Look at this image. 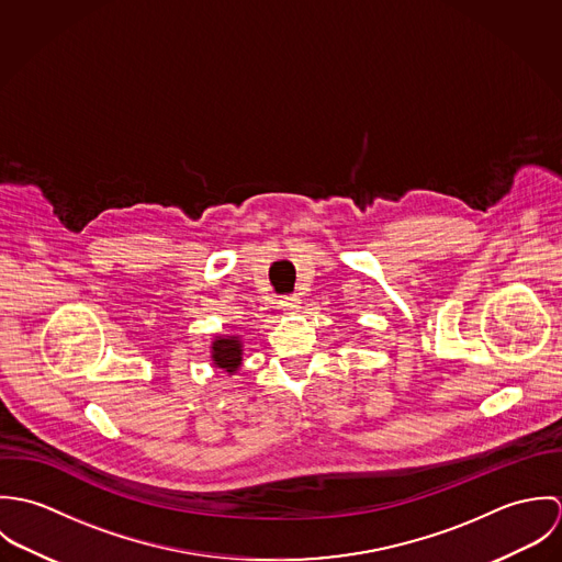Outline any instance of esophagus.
<instances>
[{
	"label": "esophagus",
	"instance_id": "esophagus-1",
	"mask_svg": "<svg viewBox=\"0 0 562 562\" xmlns=\"http://www.w3.org/2000/svg\"><path fill=\"white\" fill-rule=\"evenodd\" d=\"M279 307L283 310V314L294 316V314H299V312H301V296H296V294L283 296V299L279 301Z\"/></svg>",
	"mask_w": 562,
	"mask_h": 562
}]
</instances>
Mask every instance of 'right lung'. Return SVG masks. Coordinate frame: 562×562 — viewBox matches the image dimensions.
Instances as JSON below:
<instances>
[{"instance_id": "obj_1", "label": "right lung", "mask_w": 562, "mask_h": 562, "mask_svg": "<svg viewBox=\"0 0 562 562\" xmlns=\"http://www.w3.org/2000/svg\"><path fill=\"white\" fill-rule=\"evenodd\" d=\"M212 366L229 376H234L241 368V355H244V344L240 335H214L212 346Z\"/></svg>"}]
</instances>
